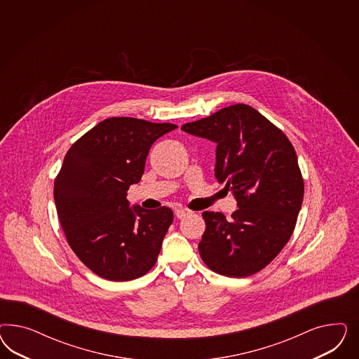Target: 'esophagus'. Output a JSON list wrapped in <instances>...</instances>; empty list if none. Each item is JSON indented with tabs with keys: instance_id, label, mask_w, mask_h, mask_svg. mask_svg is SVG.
<instances>
[{
	"instance_id": "esophagus-1",
	"label": "esophagus",
	"mask_w": 359,
	"mask_h": 359,
	"mask_svg": "<svg viewBox=\"0 0 359 359\" xmlns=\"http://www.w3.org/2000/svg\"><path fill=\"white\" fill-rule=\"evenodd\" d=\"M191 213V210L189 209H187V208H177V209H175V216L177 218H184L185 216H188Z\"/></svg>"
}]
</instances>
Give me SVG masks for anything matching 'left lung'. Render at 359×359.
<instances>
[{
    "mask_svg": "<svg viewBox=\"0 0 359 359\" xmlns=\"http://www.w3.org/2000/svg\"><path fill=\"white\" fill-rule=\"evenodd\" d=\"M182 130L217 143L216 179L226 183L238 205L230 219L219 212L203 213L201 259L229 278L261 271L291 238L303 203L304 180L292 143L246 104L185 123Z\"/></svg>",
    "mask_w": 359,
    "mask_h": 359,
    "instance_id": "left-lung-1",
    "label": "left lung"
}]
</instances>
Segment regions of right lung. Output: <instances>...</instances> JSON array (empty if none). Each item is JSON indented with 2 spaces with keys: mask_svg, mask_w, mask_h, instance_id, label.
<instances>
[{
  "mask_svg": "<svg viewBox=\"0 0 359 359\" xmlns=\"http://www.w3.org/2000/svg\"><path fill=\"white\" fill-rule=\"evenodd\" d=\"M174 123L131 117L101 121L67 151L55 179L57 217L68 245L90 271L128 282L151 270L174 221L170 208L129 207L152 143Z\"/></svg>",
  "mask_w": 359,
  "mask_h": 359,
  "instance_id": "add662e5",
  "label": "right lung"
}]
</instances>
